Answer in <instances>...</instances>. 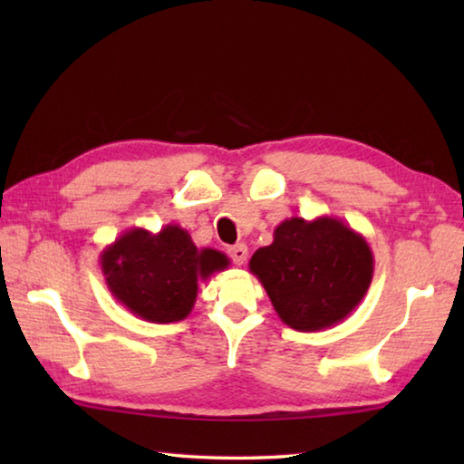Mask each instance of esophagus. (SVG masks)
I'll return each mask as SVG.
<instances>
[{
	"instance_id": "esophagus-1",
	"label": "esophagus",
	"mask_w": 464,
	"mask_h": 464,
	"mask_svg": "<svg viewBox=\"0 0 464 464\" xmlns=\"http://www.w3.org/2000/svg\"><path fill=\"white\" fill-rule=\"evenodd\" d=\"M229 255H231V259H233L235 265H243L245 261H247V255H249L247 245H245V243L235 245V247L229 249Z\"/></svg>"
}]
</instances>
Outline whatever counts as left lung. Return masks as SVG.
Returning a JSON list of instances; mask_svg holds the SVG:
<instances>
[{
  "label": "left lung",
  "instance_id": "obj_1",
  "mask_svg": "<svg viewBox=\"0 0 464 464\" xmlns=\"http://www.w3.org/2000/svg\"><path fill=\"white\" fill-rule=\"evenodd\" d=\"M249 269L261 281L279 319L313 333L347 319L372 281V251L347 223L323 215L285 219L273 243L253 253Z\"/></svg>",
  "mask_w": 464,
  "mask_h": 464
}]
</instances>
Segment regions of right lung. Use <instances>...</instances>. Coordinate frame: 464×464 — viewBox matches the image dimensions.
<instances>
[{
    "mask_svg": "<svg viewBox=\"0 0 464 464\" xmlns=\"http://www.w3.org/2000/svg\"><path fill=\"white\" fill-rule=\"evenodd\" d=\"M107 289L135 317L150 323L183 321L197 299V283L229 267L217 249H197L179 225L160 233L143 227L121 233L102 251Z\"/></svg>",
    "mask_w": 464,
    "mask_h": 464,
    "instance_id": "add662e5",
    "label": "right lung"
}]
</instances>
